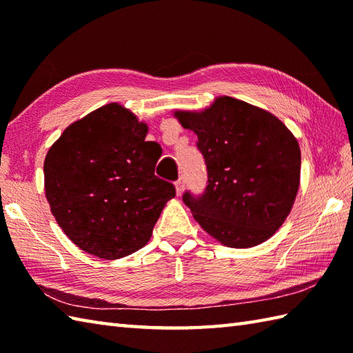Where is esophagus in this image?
Here are the masks:
<instances>
[{
  "label": "esophagus",
  "instance_id": "esophagus-1",
  "mask_svg": "<svg viewBox=\"0 0 353 353\" xmlns=\"http://www.w3.org/2000/svg\"><path fill=\"white\" fill-rule=\"evenodd\" d=\"M174 188H176V194H177V196H182L183 190H185V185H183L182 179H181V181H177V182L174 183Z\"/></svg>",
  "mask_w": 353,
  "mask_h": 353
}]
</instances>
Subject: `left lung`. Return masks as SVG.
Instances as JSON below:
<instances>
[{"mask_svg":"<svg viewBox=\"0 0 353 353\" xmlns=\"http://www.w3.org/2000/svg\"><path fill=\"white\" fill-rule=\"evenodd\" d=\"M172 115L197 134L208 167L203 196H183L194 220L232 249H250L272 238L290 215L301 185L294 134L268 110L226 95L201 110Z\"/></svg>","mask_w":353,"mask_h":353,"instance_id":"left-lung-1","label":"left lung"}]
</instances>
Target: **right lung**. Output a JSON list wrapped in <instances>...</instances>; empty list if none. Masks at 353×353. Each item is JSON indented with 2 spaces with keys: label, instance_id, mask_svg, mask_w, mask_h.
I'll use <instances>...</instances> for the list:
<instances>
[{
  "label": "right lung",
  "instance_id": "add662e5",
  "mask_svg": "<svg viewBox=\"0 0 353 353\" xmlns=\"http://www.w3.org/2000/svg\"><path fill=\"white\" fill-rule=\"evenodd\" d=\"M119 103L70 124L43 161L45 197L59 226L81 250L119 259L142 249L174 186L154 176L159 144Z\"/></svg>",
  "mask_w": 353,
  "mask_h": 353
}]
</instances>
